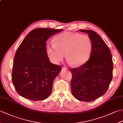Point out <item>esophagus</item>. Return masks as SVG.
I'll use <instances>...</instances> for the list:
<instances>
[{
  "mask_svg": "<svg viewBox=\"0 0 123 123\" xmlns=\"http://www.w3.org/2000/svg\"><path fill=\"white\" fill-rule=\"evenodd\" d=\"M68 70V68L67 67H63V68H62V70Z\"/></svg>",
  "mask_w": 123,
  "mask_h": 123,
  "instance_id": "1",
  "label": "esophagus"
}]
</instances>
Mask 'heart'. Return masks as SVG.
Wrapping results in <instances>:
<instances>
[{"mask_svg": "<svg viewBox=\"0 0 123 123\" xmlns=\"http://www.w3.org/2000/svg\"><path fill=\"white\" fill-rule=\"evenodd\" d=\"M47 46L46 53L54 63H58L66 54L68 62L74 66H82L89 59L92 42L87 35L64 32L57 35Z\"/></svg>", "mask_w": 123, "mask_h": 123, "instance_id": "b5f03b06", "label": "heart"}]
</instances>
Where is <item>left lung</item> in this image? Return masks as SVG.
<instances>
[{"instance_id": "8db88e82", "label": "left lung", "mask_w": 123, "mask_h": 123, "mask_svg": "<svg viewBox=\"0 0 123 123\" xmlns=\"http://www.w3.org/2000/svg\"><path fill=\"white\" fill-rule=\"evenodd\" d=\"M92 42L89 59L77 68L71 69V89L78 100L91 101L106 93L113 78V62L108 46L96 32L81 30Z\"/></svg>"}]
</instances>
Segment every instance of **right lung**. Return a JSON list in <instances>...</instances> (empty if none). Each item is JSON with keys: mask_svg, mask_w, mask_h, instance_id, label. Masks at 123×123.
<instances>
[{"mask_svg": "<svg viewBox=\"0 0 123 123\" xmlns=\"http://www.w3.org/2000/svg\"><path fill=\"white\" fill-rule=\"evenodd\" d=\"M62 30L36 28L28 34L18 47L12 78L16 90L23 97L36 101L50 95L53 80L61 67L49 61L46 42L51 36Z\"/></svg>", "mask_w": 123, "mask_h": 123, "instance_id": "obj_1", "label": "right lung"}]
</instances>
